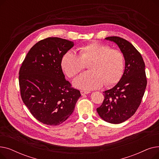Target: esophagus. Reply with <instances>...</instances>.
<instances>
[{
	"label": "esophagus",
	"mask_w": 159,
	"mask_h": 159,
	"mask_svg": "<svg viewBox=\"0 0 159 159\" xmlns=\"http://www.w3.org/2000/svg\"><path fill=\"white\" fill-rule=\"evenodd\" d=\"M89 92L88 91H84V90H81L80 91V93H81V95H86V94H88Z\"/></svg>",
	"instance_id": "1"
}]
</instances>
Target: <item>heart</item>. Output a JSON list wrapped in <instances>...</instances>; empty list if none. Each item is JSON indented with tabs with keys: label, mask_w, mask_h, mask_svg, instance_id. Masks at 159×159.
Instances as JSON below:
<instances>
[{
	"label": "heart",
	"mask_w": 159,
	"mask_h": 159,
	"mask_svg": "<svg viewBox=\"0 0 159 159\" xmlns=\"http://www.w3.org/2000/svg\"><path fill=\"white\" fill-rule=\"evenodd\" d=\"M79 55L71 51L66 52L61 61V68L70 78L78 74L88 64L89 71L84 72L73 80L79 89L91 90L116 84L120 80L124 68L123 53L116 49L97 42L82 46Z\"/></svg>",
	"instance_id": "1"
}]
</instances>
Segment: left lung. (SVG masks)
Wrapping results in <instances>:
<instances>
[{"instance_id":"1","label":"left lung","mask_w":159,"mask_h":159,"mask_svg":"<svg viewBox=\"0 0 159 159\" xmlns=\"http://www.w3.org/2000/svg\"><path fill=\"white\" fill-rule=\"evenodd\" d=\"M105 39L119 47L124 57L125 70L117 84L104 91L103 102L97 111L106 122L120 124L134 115L141 103L147 85L145 64L128 40L115 36Z\"/></svg>"}]
</instances>
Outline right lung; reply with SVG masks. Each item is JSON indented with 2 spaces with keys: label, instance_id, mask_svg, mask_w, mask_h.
<instances>
[{
  "label": "right lung",
  "instance_id": "obj_1",
  "mask_svg": "<svg viewBox=\"0 0 159 159\" xmlns=\"http://www.w3.org/2000/svg\"><path fill=\"white\" fill-rule=\"evenodd\" d=\"M73 42L58 37L39 41L28 53L19 70L23 102L39 122L58 126L72 114L81 96L65 79L61 65Z\"/></svg>",
  "mask_w": 159,
  "mask_h": 159
}]
</instances>
